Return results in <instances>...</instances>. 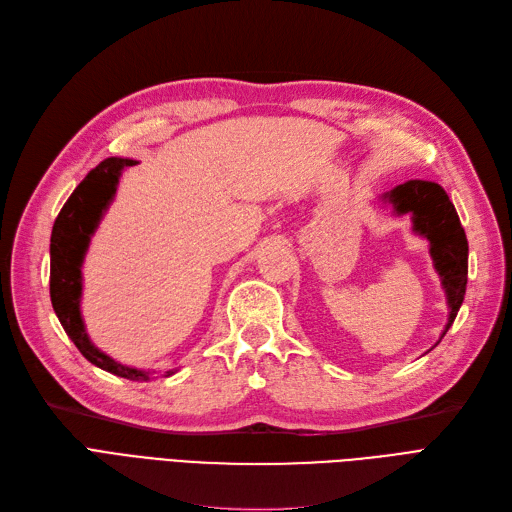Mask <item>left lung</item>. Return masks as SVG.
Wrapping results in <instances>:
<instances>
[{"mask_svg": "<svg viewBox=\"0 0 512 512\" xmlns=\"http://www.w3.org/2000/svg\"><path fill=\"white\" fill-rule=\"evenodd\" d=\"M387 200L400 214L412 212L415 229L432 244V257L451 306L449 323L444 327L447 334L464 302L468 283V240L457 210L447 191L432 180H408L387 193Z\"/></svg>", "mask_w": 512, "mask_h": 512, "instance_id": "1", "label": "left lung"}]
</instances>
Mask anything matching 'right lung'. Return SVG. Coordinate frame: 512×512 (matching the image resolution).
<instances>
[{"label": "right lung", "mask_w": 512, "mask_h": 512, "mask_svg": "<svg viewBox=\"0 0 512 512\" xmlns=\"http://www.w3.org/2000/svg\"><path fill=\"white\" fill-rule=\"evenodd\" d=\"M134 159L108 157L93 168L85 180L74 189L57 214L51 234V302L65 334L72 338L76 349L91 364L110 374H117L131 381H148V374L117 364L91 344L80 317V263L89 246V238L97 227L104 208L112 200L121 170L134 166ZM172 372H166L170 376Z\"/></svg>", "instance_id": "obj_1"}]
</instances>
